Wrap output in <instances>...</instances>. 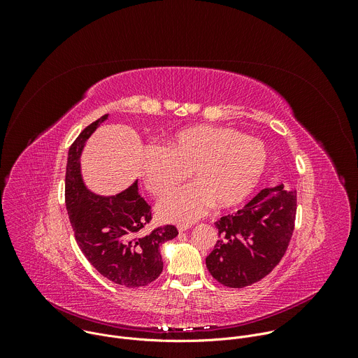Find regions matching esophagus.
Returning <instances> with one entry per match:
<instances>
[{
    "mask_svg": "<svg viewBox=\"0 0 358 358\" xmlns=\"http://www.w3.org/2000/svg\"><path fill=\"white\" fill-rule=\"evenodd\" d=\"M191 228V225H185V224H182V225H178L177 227V229H178V232H185L187 229H189Z\"/></svg>",
    "mask_w": 358,
    "mask_h": 358,
    "instance_id": "obj_1",
    "label": "esophagus"
}]
</instances>
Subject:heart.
Returning <instances> with one entry per match:
<instances>
[{"instance_id":"1","label":"heart","mask_w":358,"mask_h":358,"mask_svg":"<svg viewBox=\"0 0 358 358\" xmlns=\"http://www.w3.org/2000/svg\"><path fill=\"white\" fill-rule=\"evenodd\" d=\"M269 160L266 145L255 137L222 126L196 124L167 138L166 148L143 150L138 171L145 189L162 196L189 173L195 182L163 198L159 217L169 222H192L214 203L235 208L261 182Z\"/></svg>"}]
</instances>
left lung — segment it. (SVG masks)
I'll list each match as a JSON object with an SVG mask.
<instances>
[{
    "instance_id": "8db88e82",
    "label": "left lung",
    "mask_w": 358,
    "mask_h": 358,
    "mask_svg": "<svg viewBox=\"0 0 358 358\" xmlns=\"http://www.w3.org/2000/svg\"><path fill=\"white\" fill-rule=\"evenodd\" d=\"M296 217V191L283 184L262 189L243 210L222 217L220 239L206 264L220 283L245 287L259 282L280 262L289 246Z\"/></svg>"
}]
</instances>
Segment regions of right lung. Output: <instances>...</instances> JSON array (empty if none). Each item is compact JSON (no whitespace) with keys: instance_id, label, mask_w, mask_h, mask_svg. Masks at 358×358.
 Here are the masks:
<instances>
[{"instance_id":"1","label":"right lung","mask_w":358,"mask_h":358,"mask_svg":"<svg viewBox=\"0 0 358 358\" xmlns=\"http://www.w3.org/2000/svg\"><path fill=\"white\" fill-rule=\"evenodd\" d=\"M108 119L109 115H105L89 124L69 148L65 177L66 211L76 242L92 266L116 285L140 287L160 276V248L174 239L178 231L166 225L145 236H136L151 220L150 207L138 194L137 180L115 195L96 194L85 184L80 164L83 148L94 130Z\"/></svg>"}]
</instances>
